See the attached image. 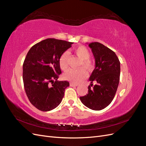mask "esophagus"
<instances>
[{
	"label": "esophagus",
	"instance_id": "1",
	"mask_svg": "<svg viewBox=\"0 0 146 146\" xmlns=\"http://www.w3.org/2000/svg\"><path fill=\"white\" fill-rule=\"evenodd\" d=\"M70 86H77L78 84L77 83H70Z\"/></svg>",
	"mask_w": 146,
	"mask_h": 146
}]
</instances>
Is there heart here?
<instances>
[{"mask_svg": "<svg viewBox=\"0 0 146 146\" xmlns=\"http://www.w3.org/2000/svg\"><path fill=\"white\" fill-rule=\"evenodd\" d=\"M74 54L82 60L80 67H83L86 70H90L94 67V64L92 61L89 59L91 54L90 50L84 46H79L74 48ZM70 54L68 51L63 52L59 58L60 67L63 70H66L69 66ZM87 74L83 69H69L66 71L64 74V77L68 81L74 83H79L84 78H85Z\"/></svg>", "mask_w": 146, "mask_h": 146, "instance_id": "heart-1", "label": "heart"}]
</instances>
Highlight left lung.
Returning <instances> with one entry per match:
<instances>
[{
    "instance_id": "obj_1",
    "label": "left lung",
    "mask_w": 146,
    "mask_h": 146,
    "mask_svg": "<svg viewBox=\"0 0 146 146\" xmlns=\"http://www.w3.org/2000/svg\"><path fill=\"white\" fill-rule=\"evenodd\" d=\"M95 59V68L90 77L91 85L85 96L80 97L82 104L92 110H102L114 99L120 78V61L113 50L102 44H88ZM97 83L94 88L92 82Z\"/></svg>"
}]
</instances>
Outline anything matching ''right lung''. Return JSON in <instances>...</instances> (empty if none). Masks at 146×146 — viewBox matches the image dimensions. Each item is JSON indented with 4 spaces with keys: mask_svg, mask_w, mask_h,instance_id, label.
<instances>
[{
    "mask_svg": "<svg viewBox=\"0 0 146 146\" xmlns=\"http://www.w3.org/2000/svg\"><path fill=\"white\" fill-rule=\"evenodd\" d=\"M73 42L48 38L30 48L23 64V82L30 103L37 109L48 111L58 107L67 81H58L61 70L59 58Z\"/></svg>",
    "mask_w": 146,
    "mask_h": 146,
    "instance_id": "obj_1",
    "label": "right lung"
}]
</instances>
